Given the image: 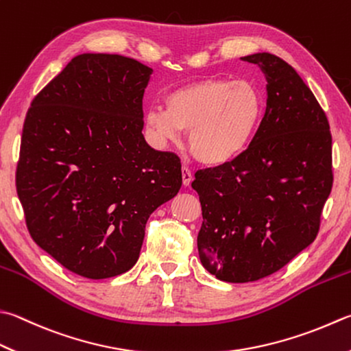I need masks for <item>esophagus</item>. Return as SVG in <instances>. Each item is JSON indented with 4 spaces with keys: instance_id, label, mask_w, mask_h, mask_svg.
<instances>
[{
    "instance_id": "obj_1",
    "label": "esophagus",
    "mask_w": 351,
    "mask_h": 351,
    "mask_svg": "<svg viewBox=\"0 0 351 351\" xmlns=\"http://www.w3.org/2000/svg\"><path fill=\"white\" fill-rule=\"evenodd\" d=\"M182 178H183L184 186H189L191 182H193V173H191L188 167L182 168Z\"/></svg>"
}]
</instances>
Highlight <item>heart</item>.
<instances>
[{
	"label": "heart",
	"mask_w": 351,
	"mask_h": 351,
	"mask_svg": "<svg viewBox=\"0 0 351 351\" xmlns=\"http://www.w3.org/2000/svg\"><path fill=\"white\" fill-rule=\"evenodd\" d=\"M165 108H151L145 125L160 143L188 133V149L209 167L228 163L252 141L263 116V97L246 81L208 79L177 88Z\"/></svg>",
	"instance_id": "obj_1"
}]
</instances>
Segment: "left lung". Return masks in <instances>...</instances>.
<instances>
[{"label": "left lung", "mask_w": 351, "mask_h": 351, "mask_svg": "<svg viewBox=\"0 0 351 351\" xmlns=\"http://www.w3.org/2000/svg\"><path fill=\"white\" fill-rule=\"evenodd\" d=\"M266 76V113L249 147L220 167L198 169L197 237L203 267L226 282L278 272L318 235L332 193L327 116L298 73L281 58H241Z\"/></svg>", "instance_id": "1"}]
</instances>
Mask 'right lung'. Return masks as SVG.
<instances>
[{"label": "right lung", "mask_w": 351, "mask_h": 351, "mask_svg": "<svg viewBox=\"0 0 351 351\" xmlns=\"http://www.w3.org/2000/svg\"><path fill=\"white\" fill-rule=\"evenodd\" d=\"M153 69L105 53L73 58L32 101L16 193L39 247L90 280L134 266L154 210L182 186L180 158L142 134Z\"/></svg>", "instance_id": "1"}]
</instances>
